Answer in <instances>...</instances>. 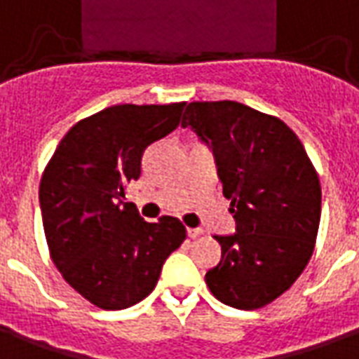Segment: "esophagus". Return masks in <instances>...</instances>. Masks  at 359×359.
I'll return each mask as SVG.
<instances>
[{"label": "esophagus", "mask_w": 359, "mask_h": 359, "mask_svg": "<svg viewBox=\"0 0 359 359\" xmlns=\"http://www.w3.org/2000/svg\"><path fill=\"white\" fill-rule=\"evenodd\" d=\"M203 233H205V231H203L201 227H195V229H193V227H189V229H187V235H189L191 239H197V237H201Z\"/></svg>", "instance_id": "1"}]
</instances>
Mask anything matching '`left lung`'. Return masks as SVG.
<instances>
[{
	"mask_svg": "<svg viewBox=\"0 0 359 359\" xmlns=\"http://www.w3.org/2000/svg\"><path fill=\"white\" fill-rule=\"evenodd\" d=\"M182 126L216 154L237 222V233L216 235L222 260L206 271V285L231 308H262L290 289L312 258L321 218L318 172L283 120L237 101L189 103Z\"/></svg>",
	"mask_w": 359,
	"mask_h": 359,
	"instance_id": "1",
	"label": "left lung"
}]
</instances>
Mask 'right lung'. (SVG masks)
<instances>
[{
    "label": "right lung",
    "mask_w": 359,
    "mask_h": 359,
    "mask_svg": "<svg viewBox=\"0 0 359 359\" xmlns=\"http://www.w3.org/2000/svg\"><path fill=\"white\" fill-rule=\"evenodd\" d=\"M183 107L103 109L70 128L43 170L40 208L51 260L101 310H124L149 297L162 264L187 237L177 218L149 224L126 203L145 149L176 130Z\"/></svg>",
    "instance_id": "right-lung-1"
}]
</instances>
